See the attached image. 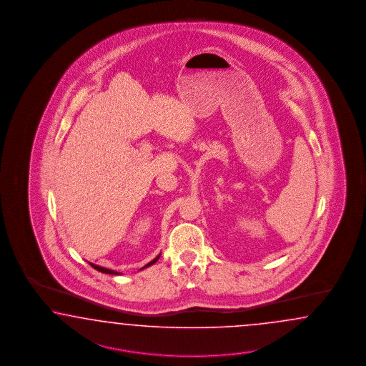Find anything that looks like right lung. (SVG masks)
I'll return each instance as SVG.
<instances>
[{"label": "right lung", "mask_w": 366, "mask_h": 366, "mask_svg": "<svg viewBox=\"0 0 366 366\" xmlns=\"http://www.w3.org/2000/svg\"><path fill=\"white\" fill-rule=\"evenodd\" d=\"M159 259V255L155 257L154 260H152L150 263H147L146 266L142 267L141 269H144L146 267L152 266V264H154L155 262ZM89 266L94 267L97 271H100V272H103V274H111V275H121V272H117V271H114V269H109V268H104V267L97 266V264H94V263H89Z\"/></svg>", "instance_id": "1"}]
</instances>
